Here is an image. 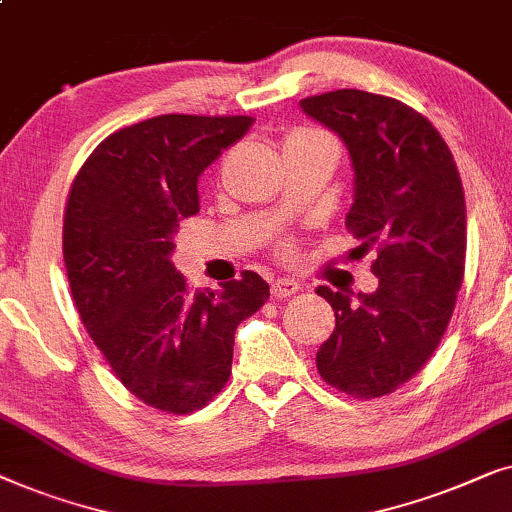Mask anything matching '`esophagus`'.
<instances>
[{
    "instance_id": "esophagus-1",
    "label": "esophagus",
    "mask_w": 512,
    "mask_h": 512,
    "mask_svg": "<svg viewBox=\"0 0 512 512\" xmlns=\"http://www.w3.org/2000/svg\"><path fill=\"white\" fill-rule=\"evenodd\" d=\"M301 290V285L294 278H276L271 283V297L273 299H287L292 294H297Z\"/></svg>"
}]
</instances>
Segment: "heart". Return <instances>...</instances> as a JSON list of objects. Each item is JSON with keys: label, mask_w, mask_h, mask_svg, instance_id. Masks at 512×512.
I'll use <instances>...</instances> for the list:
<instances>
[{"label": "heart", "mask_w": 512, "mask_h": 512, "mask_svg": "<svg viewBox=\"0 0 512 512\" xmlns=\"http://www.w3.org/2000/svg\"><path fill=\"white\" fill-rule=\"evenodd\" d=\"M313 136H322V134H318V132H308V129H304V132H294L290 139L287 141H299V139H313Z\"/></svg>", "instance_id": "b5f03b06"}]
</instances>
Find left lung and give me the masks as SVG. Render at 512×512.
Masks as SVG:
<instances>
[{"instance_id": "left-lung-1", "label": "left lung", "mask_w": 512, "mask_h": 512, "mask_svg": "<svg viewBox=\"0 0 512 512\" xmlns=\"http://www.w3.org/2000/svg\"><path fill=\"white\" fill-rule=\"evenodd\" d=\"M301 111L341 136L355 169L345 227L364 250L378 290L318 287L336 315L320 345L327 385L376 399L408 383L441 343L466 262V204L455 157L436 127L399 99L364 90L306 97Z\"/></svg>"}]
</instances>
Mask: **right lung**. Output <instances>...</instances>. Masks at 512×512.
I'll return each mask as SVG.
<instances>
[{
  "label": "right lung",
  "instance_id": "right-lung-1",
  "mask_svg": "<svg viewBox=\"0 0 512 512\" xmlns=\"http://www.w3.org/2000/svg\"><path fill=\"white\" fill-rule=\"evenodd\" d=\"M253 122L157 115L106 136L71 183L62 250L78 315L120 383L164 413H194L225 387L236 327L269 299L255 271L192 292L169 259L199 213V176Z\"/></svg>",
  "mask_w": 512,
  "mask_h": 512
}]
</instances>
